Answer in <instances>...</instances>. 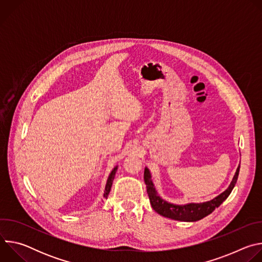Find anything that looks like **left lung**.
Here are the masks:
<instances>
[{
    "mask_svg": "<svg viewBox=\"0 0 262 262\" xmlns=\"http://www.w3.org/2000/svg\"><path fill=\"white\" fill-rule=\"evenodd\" d=\"M239 168H241V165H238L236 172L233 176V179L226 191H224L222 194H220L212 200L202 202V203H188L184 205H177L162 199L155 188V184L151 179V173L147 167L144 170V181L147 186V193H148L149 200H150L151 206L158 213H160L163 216L176 220V221L196 222L210 214L216 207H219L228 198V196L232 192L234 185L237 181Z\"/></svg>",
    "mask_w": 262,
    "mask_h": 262,
    "instance_id": "8db88e82",
    "label": "left lung"
}]
</instances>
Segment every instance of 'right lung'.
I'll return each mask as SVG.
<instances>
[{"label": "right lung", "mask_w": 262, "mask_h": 262, "mask_svg": "<svg viewBox=\"0 0 262 262\" xmlns=\"http://www.w3.org/2000/svg\"><path fill=\"white\" fill-rule=\"evenodd\" d=\"M118 169V166H116L113 170H112V172L110 173L108 177H107V180H106V184H105V189H104V193H103V197L106 199L108 194H110V191H111V188H112V184H113V180L115 178V174H116V171Z\"/></svg>", "instance_id": "right-lung-1"}]
</instances>
